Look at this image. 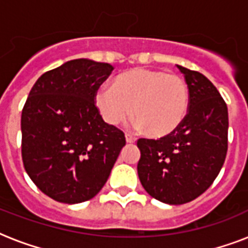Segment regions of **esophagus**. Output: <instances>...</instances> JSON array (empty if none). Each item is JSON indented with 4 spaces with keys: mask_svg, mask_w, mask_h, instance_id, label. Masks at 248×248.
<instances>
[{
    "mask_svg": "<svg viewBox=\"0 0 248 248\" xmlns=\"http://www.w3.org/2000/svg\"><path fill=\"white\" fill-rule=\"evenodd\" d=\"M135 136L130 135V134H126V141L127 143H135Z\"/></svg>",
    "mask_w": 248,
    "mask_h": 248,
    "instance_id": "esophagus-1",
    "label": "esophagus"
}]
</instances>
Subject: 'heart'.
<instances>
[{"mask_svg": "<svg viewBox=\"0 0 248 248\" xmlns=\"http://www.w3.org/2000/svg\"><path fill=\"white\" fill-rule=\"evenodd\" d=\"M189 101V87L181 77L148 68L124 72L113 86H100L95 93L96 108L107 124L124 122L134 109V124L157 138L180 127L188 114Z\"/></svg>", "mask_w": 248, "mask_h": 248, "instance_id": "b5f03b06", "label": "heart"}]
</instances>
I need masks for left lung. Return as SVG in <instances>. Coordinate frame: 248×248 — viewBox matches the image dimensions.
Here are the masks:
<instances>
[{
	"label": "left lung",
	"instance_id": "8db88e82",
	"mask_svg": "<svg viewBox=\"0 0 248 248\" xmlns=\"http://www.w3.org/2000/svg\"><path fill=\"white\" fill-rule=\"evenodd\" d=\"M189 87V110L176 131L159 139H139L138 175L155 200L183 204L207 190L228 151V108L202 73L177 65Z\"/></svg>",
	"mask_w": 248,
	"mask_h": 248
}]
</instances>
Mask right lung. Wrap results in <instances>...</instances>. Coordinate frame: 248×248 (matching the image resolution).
Returning <instances> with one entry per match:
<instances>
[{
	"label": "right lung",
	"mask_w": 248,
	"mask_h": 248,
	"mask_svg": "<svg viewBox=\"0 0 248 248\" xmlns=\"http://www.w3.org/2000/svg\"><path fill=\"white\" fill-rule=\"evenodd\" d=\"M114 68L76 59L46 72L21 112V158L41 192L62 203H81L108 180L124 134L105 124L95 93Z\"/></svg>",
	"instance_id": "obj_1"
}]
</instances>
